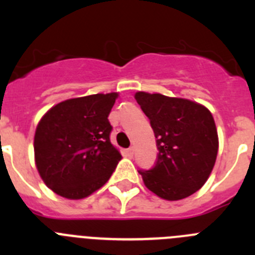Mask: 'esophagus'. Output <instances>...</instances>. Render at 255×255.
<instances>
[{
  "label": "esophagus",
  "instance_id": "1",
  "mask_svg": "<svg viewBox=\"0 0 255 255\" xmlns=\"http://www.w3.org/2000/svg\"><path fill=\"white\" fill-rule=\"evenodd\" d=\"M126 153H128V155H129L130 158H131L132 155H134V148H129V149H126Z\"/></svg>",
  "mask_w": 255,
  "mask_h": 255
}]
</instances>
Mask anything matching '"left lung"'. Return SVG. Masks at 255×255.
Returning a JSON list of instances; mask_svg holds the SVG:
<instances>
[{
    "label": "left lung",
    "instance_id": "left-lung-1",
    "mask_svg": "<svg viewBox=\"0 0 255 255\" xmlns=\"http://www.w3.org/2000/svg\"><path fill=\"white\" fill-rule=\"evenodd\" d=\"M147 115L158 148L150 170H139L144 185L166 200H180L206 184L218 152V135L209 110L185 98L135 93Z\"/></svg>",
    "mask_w": 255,
    "mask_h": 255
}]
</instances>
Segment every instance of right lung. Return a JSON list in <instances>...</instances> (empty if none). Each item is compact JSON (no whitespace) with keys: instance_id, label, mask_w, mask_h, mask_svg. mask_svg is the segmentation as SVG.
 Masks as SVG:
<instances>
[{"instance_id":"1","label":"right lung","mask_w":255,"mask_h":255,"mask_svg":"<svg viewBox=\"0 0 255 255\" xmlns=\"http://www.w3.org/2000/svg\"><path fill=\"white\" fill-rule=\"evenodd\" d=\"M117 97L100 93L66 100L40 119L34 135L35 166L56 194L83 199L111 177L121 159L110 140L108 121Z\"/></svg>"}]
</instances>
